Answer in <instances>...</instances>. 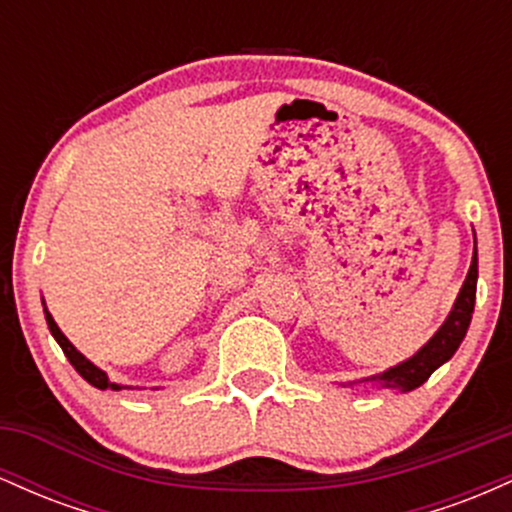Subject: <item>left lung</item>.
Wrapping results in <instances>:
<instances>
[{"label":"left lung","instance_id":"8db88e82","mask_svg":"<svg viewBox=\"0 0 512 512\" xmlns=\"http://www.w3.org/2000/svg\"><path fill=\"white\" fill-rule=\"evenodd\" d=\"M477 279H479V257H477V236H474V255H472V267H469L467 279H464L460 293H457V301L452 305L448 320L440 325V330L433 334L428 342L416 351L414 356H409L407 361L397 363V366L383 370V373H375L370 378L351 380V383H342V387H354V385H375L383 387V390H397V392H411L419 385H424L431 378L433 370H438L443 363H448L455 351L460 349L464 334L469 330V322H472L474 313V301H477Z\"/></svg>","mask_w":512,"mask_h":512}]
</instances>
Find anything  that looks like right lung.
Masks as SVG:
<instances>
[{
  "label": "right lung",
  "mask_w": 512,
  "mask_h": 512,
  "mask_svg": "<svg viewBox=\"0 0 512 512\" xmlns=\"http://www.w3.org/2000/svg\"><path fill=\"white\" fill-rule=\"evenodd\" d=\"M43 313H45V320H48V327H50L52 337H55V342L62 346L64 356L69 358V363H72L76 373H79L81 378L86 380V383H91L93 387H98V390H125V387H127V390H134L132 385L113 383V380L108 378V373H105L103 368H98L96 363L88 361V358H86L84 354H81V351L76 349V346H74L72 342H69L67 337H64V332L60 330V327H57L55 317L50 315V310H48V305H45V301H43ZM154 390H158V387H154Z\"/></svg>",
  "instance_id": "1"
}]
</instances>
